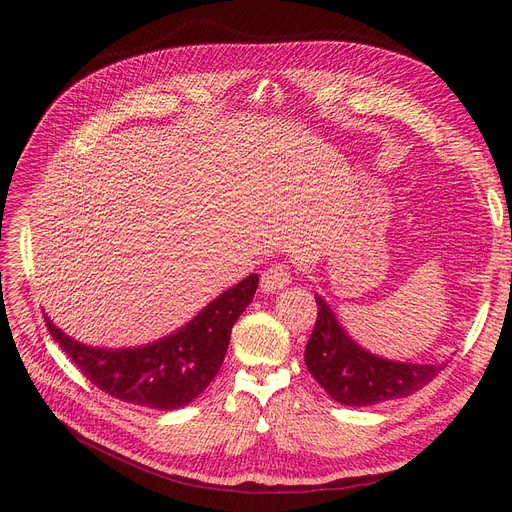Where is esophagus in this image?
Segmentation results:
<instances>
[{
    "mask_svg": "<svg viewBox=\"0 0 512 512\" xmlns=\"http://www.w3.org/2000/svg\"><path fill=\"white\" fill-rule=\"evenodd\" d=\"M290 282V270L284 263H276L270 270L261 276V290L263 292H278Z\"/></svg>",
    "mask_w": 512,
    "mask_h": 512,
    "instance_id": "esophagus-1",
    "label": "esophagus"
}]
</instances>
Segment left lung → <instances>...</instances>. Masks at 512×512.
Segmentation results:
<instances>
[{
  "mask_svg": "<svg viewBox=\"0 0 512 512\" xmlns=\"http://www.w3.org/2000/svg\"><path fill=\"white\" fill-rule=\"evenodd\" d=\"M317 321L305 348V365L336 402L371 407L411 396L432 382L446 363H402L373 355L340 326L330 305L315 294Z\"/></svg>",
  "mask_w": 512,
  "mask_h": 512,
  "instance_id": "1",
  "label": "left lung"
}]
</instances>
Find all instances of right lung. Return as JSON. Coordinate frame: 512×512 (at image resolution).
I'll return each mask as SVG.
<instances>
[{"label": "right lung", "instance_id": "1", "mask_svg": "<svg viewBox=\"0 0 512 512\" xmlns=\"http://www.w3.org/2000/svg\"><path fill=\"white\" fill-rule=\"evenodd\" d=\"M257 284V274L247 276L176 332L130 348L89 346L62 332L47 315L45 321L53 340L99 390L128 405L174 411L193 402L218 375L232 326L253 301Z\"/></svg>", "mask_w": 512, "mask_h": 512}]
</instances>
